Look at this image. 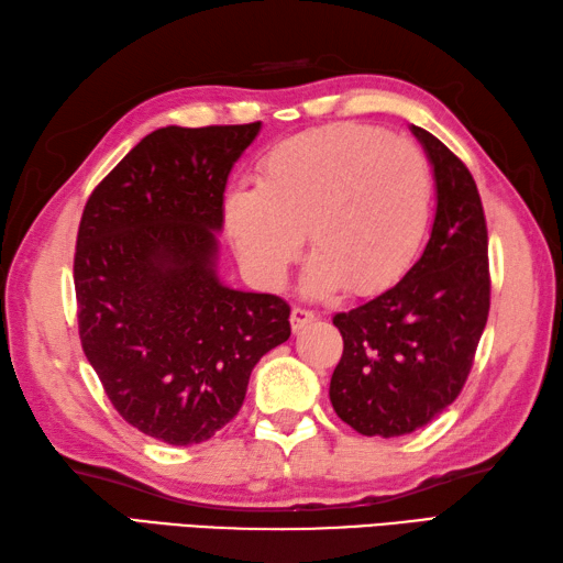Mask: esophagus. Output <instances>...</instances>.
<instances>
[{"label": "esophagus", "mask_w": 563, "mask_h": 563, "mask_svg": "<svg viewBox=\"0 0 563 563\" xmlns=\"http://www.w3.org/2000/svg\"><path fill=\"white\" fill-rule=\"evenodd\" d=\"M318 316L313 311H308V308H301V306H294L291 311V328L294 330H303L308 323H313Z\"/></svg>", "instance_id": "obj_1"}]
</instances>
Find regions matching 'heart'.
<instances>
[{"instance_id": "obj_1", "label": "heart", "mask_w": 563, "mask_h": 563, "mask_svg": "<svg viewBox=\"0 0 563 563\" xmlns=\"http://www.w3.org/2000/svg\"><path fill=\"white\" fill-rule=\"evenodd\" d=\"M430 203L432 167L420 145L372 125L332 123L272 145L257 163V185L228 189L223 223L262 286L286 282L308 228L316 252L303 291L372 294L410 265Z\"/></svg>"}]
</instances>
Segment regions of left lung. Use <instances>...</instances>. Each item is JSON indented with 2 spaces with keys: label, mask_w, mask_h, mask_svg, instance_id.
<instances>
[{
  "label": "left lung",
  "mask_w": 563,
  "mask_h": 563,
  "mask_svg": "<svg viewBox=\"0 0 563 563\" xmlns=\"http://www.w3.org/2000/svg\"><path fill=\"white\" fill-rule=\"evenodd\" d=\"M438 209L426 250L406 277L332 323L345 340L330 378L340 420L366 438H398L454 404L490 306L488 233L472 172L420 125Z\"/></svg>",
  "instance_id": "8db88e82"
}]
</instances>
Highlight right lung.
Wrapping results in <instances>:
<instances>
[{"mask_svg":"<svg viewBox=\"0 0 563 563\" xmlns=\"http://www.w3.org/2000/svg\"><path fill=\"white\" fill-rule=\"evenodd\" d=\"M262 123L167 125L91 191L75 294L82 350L119 416L147 438L199 444L228 426L255 364L289 340L279 296L218 277L223 191Z\"/></svg>","mask_w":563,"mask_h":563,"instance_id":"add662e5","label":"right lung"}]
</instances>
